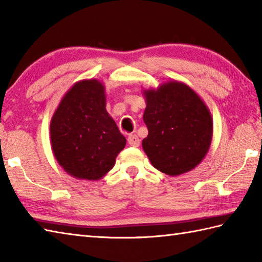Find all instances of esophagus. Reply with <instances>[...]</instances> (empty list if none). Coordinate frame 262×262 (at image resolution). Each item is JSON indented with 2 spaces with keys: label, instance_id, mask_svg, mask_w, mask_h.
<instances>
[{
  "label": "esophagus",
  "instance_id": "1",
  "mask_svg": "<svg viewBox=\"0 0 262 262\" xmlns=\"http://www.w3.org/2000/svg\"><path fill=\"white\" fill-rule=\"evenodd\" d=\"M127 142L133 147H138V146H140V144H141L140 138H138V136L135 135V134H132V135L128 136Z\"/></svg>",
  "mask_w": 262,
  "mask_h": 262
}]
</instances>
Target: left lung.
Here are the masks:
<instances>
[{
    "label": "left lung",
    "instance_id": "obj_1",
    "mask_svg": "<svg viewBox=\"0 0 262 262\" xmlns=\"http://www.w3.org/2000/svg\"><path fill=\"white\" fill-rule=\"evenodd\" d=\"M143 119L148 135L142 142L155 169L168 176L192 170L207 154L213 120L207 105L185 83L169 81L144 90Z\"/></svg>",
    "mask_w": 262,
    "mask_h": 262
}]
</instances>
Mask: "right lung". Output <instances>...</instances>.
<instances>
[{"mask_svg":"<svg viewBox=\"0 0 262 262\" xmlns=\"http://www.w3.org/2000/svg\"><path fill=\"white\" fill-rule=\"evenodd\" d=\"M51 144L58 164L77 179L99 180L114 168L126 138L105 110L101 82L80 81L65 93L51 121Z\"/></svg>","mask_w":262,"mask_h":262,"instance_id":"add662e5","label":"right lung"}]
</instances>
